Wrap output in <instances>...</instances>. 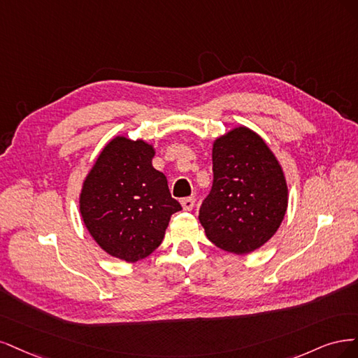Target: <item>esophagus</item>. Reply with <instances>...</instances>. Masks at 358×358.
<instances>
[{
	"mask_svg": "<svg viewBox=\"0 0 358 358\" xmlns=\"http://www.w3.org/2000/svg\"><path fill=\"white\" fill-rule=\"evenodd\" d=\"M194 202H196V198H194V196H189V198H182V199H181L182 208L186 210V211H192V210H193Z\"/></svg>",
	"mask_w": 358,
	"mask_h": 358,
	"instance_id": "esophagus-1",
	"label": "esophagus"
}]
</instances>
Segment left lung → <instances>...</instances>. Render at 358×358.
Instances as JSON below:
<instances>
[{"label": "left lung", "instance_id": "left-lung-1", "mask_svg": "<svg viewBox=\"0 0 358 358\" xmlns=\"http://www.w3.org/2000/svg\"><path fill=\"white\" fill-rule=\"evenodd\" d=\"M213 174V187L199 208L206 238L234 255L262 247L287 210L278 160L257 134L241 126L215 140Z\"/></svg>", "mask_w": 358, "mask_h": 358}]
</instances>
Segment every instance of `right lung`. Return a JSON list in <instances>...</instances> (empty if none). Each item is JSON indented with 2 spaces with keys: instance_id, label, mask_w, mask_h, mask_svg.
<instances>
[{
  "instance_id": "right-lung-1",
  "label": "right lung",
  "mask_w": 358,
  "mask_h": 358,
  "mask_svg": "<svg viewBox=\"0 0 358 358\" xmlns=\"http://www.w3.org/2000/svg\"><path fill=\"white\" fill-rule=\"evenodd\" d=\"M155 150L144 141L114 138L85 180L80 213L98 245L110 256L138 262L164 241L181 205L165 174L153 168Z\"/></svg>"
}]
</instances>
